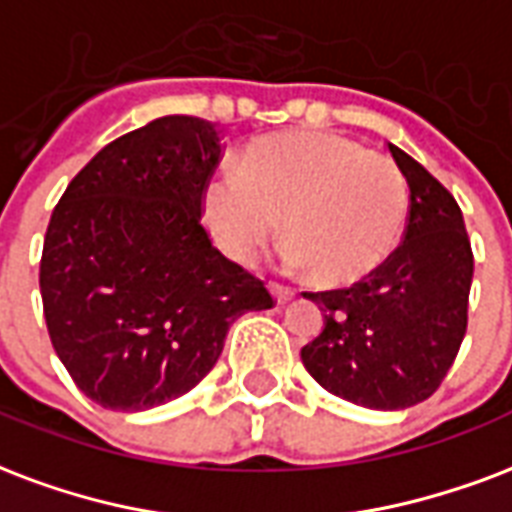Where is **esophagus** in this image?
Returning <instances> with one entry per match:
<instances>
[{"mask_svg":"<svg viewBox=\"0 0 512 512\" xmlns=\"http://www.w3.org/2000/svg\"><path fill=\"white\" fill-rule=\"evenodd\" d=\"M271 292L276 295V300H279V303H287V300L295 298V290L282 282H271Z\"/></svg>","mask_w":512,"mask_h":512,"instance_id":"34e87169","label":"esophagus"}]
</instances>
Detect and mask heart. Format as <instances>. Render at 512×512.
I'll use <instances>...</instances> for the list:
<instances>
[{
	"label": "heart",
	"mask_w": 512,
	"mask_h": 512,
	"mask_svg": "<svg viewBox=\"0 0 512 512\" xmlns=\"http://www.w3.org/2000/svg\"><path fill=\"white\" fill-rule=\"evenodd\" d=\"M408 209L395 163L325 131L257 139L241 174L220 171L204 190V217L230 257L252 260L284 220L290 263L327 287L362 282L395 255Z\"/></svg>",
	"instance_id": "heart-1"
}]
</instances>
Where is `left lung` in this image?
<instances>
[{"mask_svg":"<svg viewBox=\"0 0 512 512\" xmlns=\"http://www.w3.org/2000/svg\"><path fill=\"white\" fill-rule=\"evenodd\" d=\"M411 187L403 244L373 276L303 292L325 311V330L300 349L322 389L373 411L424 403L454 365L467 333L473 247L462 209L421 163L389 144Z\"/></svg>","mask_w":512,"mask_h":512,"instance_id":"left-lung-1","label":"left lung"}]
</instances>
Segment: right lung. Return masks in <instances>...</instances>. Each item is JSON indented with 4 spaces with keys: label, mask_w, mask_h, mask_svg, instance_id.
<instances>
[{
    "label": "right lung",
    "mask_w": 512,
    "mask_h": 512,
    "mask_svg": "<svg viewBox=\"0 0 512 512\" xmlns=\"http://www.w3.org/2000/svg\"><path fill=\"white\" fill-rule=\"evenodd\" d=\"M220 158L214 123L158 117L96 152L53 209L39 260L45 322L101 408L150 411L187 395L220 360L228 327L273 306L201 222Z\"/></svg>",
    "instance_id": "add662e5"
}]
</instances>
